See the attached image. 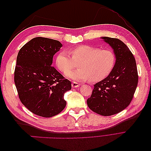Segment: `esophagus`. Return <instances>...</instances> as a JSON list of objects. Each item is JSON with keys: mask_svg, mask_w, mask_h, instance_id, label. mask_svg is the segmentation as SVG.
Returning <instances> with one entry per match:
<instances>
[{"mask_svg": "<svg viewBox=\"0 0 151 151\" xmlns=\"http://www.w3.org/2000/svg\"><path fill=\"white\" fill-rule=\"evenodd\" d=\"M81 85L80 83H77V82H72V88H78Z\"/></svg>", "mask_w": 151, "mask_h": 151, "instance_id": "esophagus-1", "label": "esophagus"}]
</instances>
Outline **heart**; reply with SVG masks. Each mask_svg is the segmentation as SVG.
Masks as SVG:
<instances>
[{
    "label": "heart",
    "mask_w": 151,
    "mask_h": 151,
    "mask_svg": "<svg viewBox=\"0 0 151 151\" xmlns=\"http://www.w3.org/2000/svg\"><path fill=\"white\" fill-rule=\"evenodd\" d=\"M55 62L57 68L64 74L73 68L76 63H79V69L68 72L67 77L78 81L98 82L106 78L111 72L116 57L111 50L83 45L70 49L68 52L65 50L60 52Z\"/></svg>",
    "instance_id": "b5f03b06"
}]
</instances>
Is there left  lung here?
Segmentation results:
<instances>
[{
  "label": "left lung",
  "instance_id": "left-lung-1",
  "mask_svg": "<svg viewBox=\"0 0 151 151\" xmlns=\"http://www.w3.org/2000/svg\"><path fill=\"white\" fill-rule=\"evenodd\" d=\"M114 50L115 67L106 78L94 85L88 107L99 115L111 116L125 109L133 99L139 76L135 59L127 45L118 38L102 37Z\"/></svg>",
  "mask_w": 151,
  "mask_h": 151
}]
</instances>
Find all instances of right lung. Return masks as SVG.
Segmentation results:
<instances>
[{
    "label": "right lung",
    "mask_w": 151,
    "mask_h": 151,
    "mask_svg": "<svg viewBox=\"0 0 151 151\" xmlns=\"http://www.w3.org/2000/svg\"><path fill=\"white\" fill-rule=\"evenodd\" d=\"M62 46L57 40L36 37L17 54L14 83L19 98L40 116L57 115L66 106L63 94L71 89V83L51 66L53 55Z\"/></svg>",
    "instance_id": "right-lung-1"
}]
</instances>
